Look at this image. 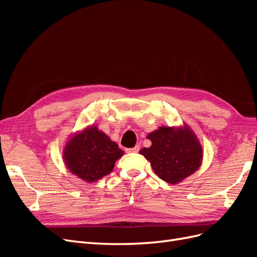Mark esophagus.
Returning <instances> with one entry per match:
<instances>
[{
    "mask_svg": "<svg viewBox=\"0 0 257 257\" xmlns=\"http://www.w3.org/2000/svg\"><path fill=\"white\" fill-rule=\"evenodd\" d=\"M126 151L130 153H137L139 151V146L136 145L134 148H131V149H127Z\"/></svg>",
    "mask_w": 257,
    "mask_h": 257,
    "instance_id": "obj_1",
    "label": "esophagus"
}]
</instances>
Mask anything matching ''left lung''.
<instances>
[{
	"mask_svg": "<svg viewBox=\"0 0 257 257\" xmlns=\"http://www.w3.org/2000/svg\"><path fill=\"white\" fill-rule=\"evenodd\" d=\"M147 138L152 145L139 153L151 163L155 175L170 184L182 182L203 163V147L188 124L175 127L160 126L148 134Z\"/></svg>",
	"mask_w": 257,
	"mask_h": 257,
	"instance_id": "obj_1",
	"label": "left lung"
}]
</instances>
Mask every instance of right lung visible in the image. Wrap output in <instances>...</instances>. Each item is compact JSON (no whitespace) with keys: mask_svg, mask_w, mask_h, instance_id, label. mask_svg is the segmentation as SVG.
Segmentation results:
<instances>
[{"mask_svg":"<svg viewBox=\"0 0 257 257\" xmlns=\"http://www.w3.org/2000/svg\"><path fill=\"white\" fill-rule=\"evenodd\" d=\"M124 151L94 124L68 138L63 149L67 169L85 182H95L112 172Z\"/></svg>","mask_w":257,"mask_h":257,"instance_id":"add662e5","label":"right lung"}]
</instances>
